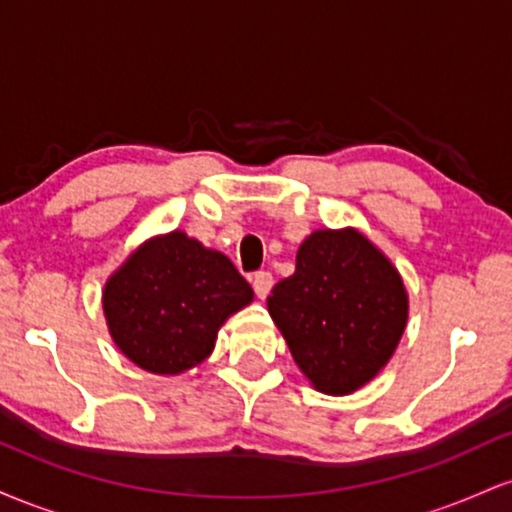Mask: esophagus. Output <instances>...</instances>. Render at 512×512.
I'll use <instances>...</instances> for the list:
<instances>
[{
    "instance_id": "obj_1",
    "label": "esophagus",
    "mask_w": 512,
    "mask_h": 512,
    "mask_svg": "<svg viewBox=\"0 0 512 512\" xmlns=\"http://www.w3.org/2000/svg\"><path fill=\"white\" fill-rule=\"evenodd\" d=\"M272 284H274V279H272V274H269V272H255V274H252V289H255L257 298H267V293L272 291Z\"/></svg>"
}]
</instances>
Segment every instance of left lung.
Returning <instances> with one entry per match:
<instances>
[{"label": "left lung", "mask_w": 512, "mask_h": 512, "mask_svg": "<svg viewBox=\"0 0 512 512\" xmlns=\"http://www.w3.org/2000/svg\"><path fill=\"white\" fill-rule=\"evenodd\" d=\"M267 308L310 385L342 397L370 383L395 354L409 293L390 257L358 228H317Z\"/></svg>", "instance_id": "obj_1"}]
</instances>
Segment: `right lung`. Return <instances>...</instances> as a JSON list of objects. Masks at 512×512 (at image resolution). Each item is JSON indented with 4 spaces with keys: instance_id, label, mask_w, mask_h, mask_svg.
Returning <instances> with one entry per match:
<instances>
[{
    "instance_id": "add662e5",
    "label": "right lung",
    "mask_w": 512,
    "mask_h": 512,
    "mask_svg": "<svg viewBox=\"0 0 512 512\" xmlns=\"http://www.w3.org/2000/svg\"><path fill=\"white\" fill-rule=\"evenodd\" d=\"M250 284L219 250L185 231L144 240L103 289V315L134 366L180 375L214 351L223 322L252 303Z\"/></svg>"
}]
</instances>
